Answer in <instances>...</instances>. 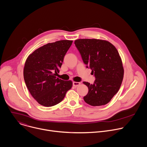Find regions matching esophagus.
I'll list each match as a JSON object with an SVG mask.
<instances>
[{
  "label": "esophagus",
  "mask_w": 147,
  "mask_h": 147,
  "mask_svg": "<svg viewBox=\"0 0 147 147\" xmlns=\"http://www.w3.org/2000/svg\"><path fill=\"white\" fill-rule=\"evenodd\" d=\"M80 84V82H75V81H74V82H73V86L74 87H77V86H78Z\"/></svg>",
  "instance_id": "obj_1"
}]
</instances>
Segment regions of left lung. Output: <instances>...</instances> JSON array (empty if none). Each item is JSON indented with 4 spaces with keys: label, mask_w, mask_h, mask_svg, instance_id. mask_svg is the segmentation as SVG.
I'll return each mask as SVG.
<instances>
[{
    "label": "left lung",
    "mask_w": 147,
    "mask_h": 147,
    "mask_svg": "<svg viewBox=\"0 0 147 147\" xmlns=\"http://www.w3.org/2000/svg\"><path fill=\"white\" fill-rule=\"evenodd\" d=\"M74 44L87 68L92 70L95 80L93 84L84 81L88 92L84 101L91 106L109 103L118 92L124 76L119 53L109 42L97 39H78Z\"/></svg>",
    "instance_id": "1"
}]
</instances>
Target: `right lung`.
Listing matches in <instances>:
<instances>
[{"label":"right lung","mask_w":147,"mask_h":147,"mask_svg":"<svg viewBox=\"0 0 147 147\" xmlns=\"http://www.w3.org/2000/svg\"><path fill=\"white\" fill-rule=\"evenodd\" d=\"M73 40H61L39 48L27 57L24 68L26 86L38 103L46 107L56 105L71 88V80L57 78L64 57Z\"/></svg>","instance_id":"obj_1"}]
</instances>
